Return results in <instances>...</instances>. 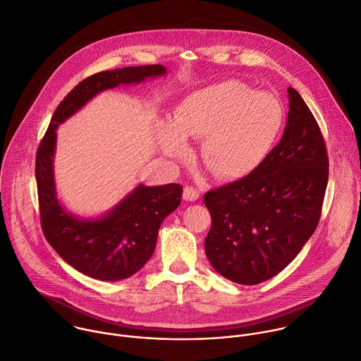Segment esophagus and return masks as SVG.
Returning <instances> with one entry per match:
<instances>
[{"instance_id":"esophagus-1","label":"esophagus","mask_w":361,"mask_h":361,"mask_svg":"<svg viewBox=\"0 0 361 361\" xmlns=\"http://www.w3.org/2000/svg\"><path fill=\"white\" fill-rule=\"evenodd\" d=\"M183 197L187 201H195L200 198V191L191 185H185L184 191H183Z\"/></svg>"}]
</instances>
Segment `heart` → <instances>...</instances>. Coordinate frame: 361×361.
<instances>
[{
    "mask_svg": "<svg viewBox=\"0 0 361 361\" xmlns=\"http://www.w3.org/2000/svg\"><path fill=\"white\" fill-rule=\"evenodd\" d=\"M286 123L280 98L240 80H225L187 95L159 139L166 154L180 157L184 139H202L200 159L218 180H239L270 154Z\"/></svg>",
    "mask_w": 361,
    "mask_h": 361,
    "instance_id": "b5f03b06",
    "label": "heart"
}]
</instances>
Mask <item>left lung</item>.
Wrapping results in <instances>:
<instances>
[{
  "label": "left lung",
  "mask_w": 361,
  "mask_h": 361,
  "mask_svg": "<svg viewBox=\"0 0 361 361\" xmlns=\"http://www.w3.org/2000/svg\"><path fill=\"white\" fill-rule=\"evenodd\" d=\"M280 143L249 176L209 190L205 253L228 280L256 286L284 270L315 232L329 177L321 128L297 90Z\"/></svg>",
  "instance_id": "obj_1"
}]
</instances>
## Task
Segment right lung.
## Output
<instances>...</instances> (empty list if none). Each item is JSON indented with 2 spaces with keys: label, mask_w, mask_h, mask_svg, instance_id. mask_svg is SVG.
<instances>
[{
  "label": "right lung",
  "mask_w": 361,
  "mask_h": 361,
  "mask_svg": "<svg viewBox=\"0 0 361 361\" xmlns=\"http://www.w3.org/2000/svg\"><path fill=\"white\" fill-rule=\"evenodd\" d=\"M163 73V66L147 64L101 71L84 78L57 105L39 143L35 176L43 235L66 263L91 279L118 281L139 271L154 252L161 222L180 205L183 187L174 183L161 187L139 185L106 216L80 221L68 215L56 198V128L99 91L140 82Z\"/></svg>",
  "instance_id": "right-lung-1"
}]
</instances>
